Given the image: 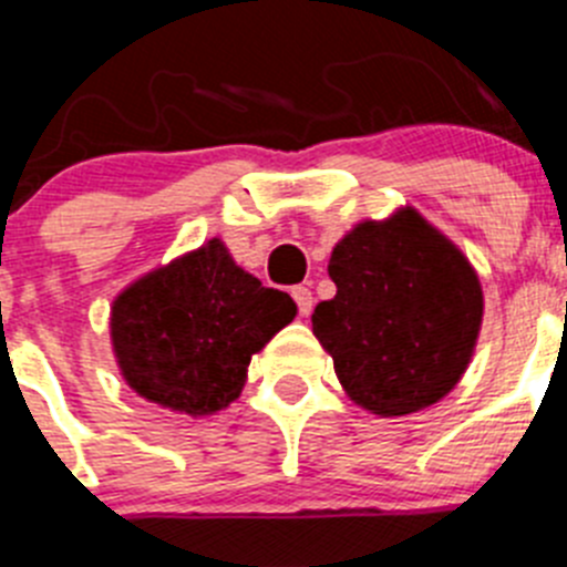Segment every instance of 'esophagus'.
<instances>
[{
    "label": "esophagus",
    "instance_id": "1",
    "mask_svg": "<svg viewBox=\"0 0 567 567\" xmlns=\"http://www.w3.org/2000/svg\"><path fill=\"white\" fill-rule=\"evenodd\" d=\"M292 298H295V303H298L300 315L312 312V303H315L312 289H309V287H292Z\"/></svg>",
    "mask_w": 567,
    "mask_h": 567
}]
</instances>
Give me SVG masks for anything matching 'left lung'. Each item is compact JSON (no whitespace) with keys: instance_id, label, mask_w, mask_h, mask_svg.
Here are the masks:
<instances>
[{"instance_id":"1","label":"left lung","mask_w":567,"mask_h":567,"mask_svg":"<svg viewBox=\"0 0 567 567\" xmlns=\"http://www.w3.org/2000/svg\"><path fill=\"white\" fill-rule=\"evenodd\" d=\"M332 300L312 329L349 398L374 414H412L452 392L483 320L468 260L414 209L365 221L334 247Z\"/></svg>"}]
</instances>
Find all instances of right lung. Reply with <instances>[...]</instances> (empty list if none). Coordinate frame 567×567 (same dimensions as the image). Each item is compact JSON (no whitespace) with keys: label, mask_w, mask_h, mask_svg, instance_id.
I'll return each mask as SVG.
<instances>
[{"label":"right lung","mask_w":567,"mask_h":567,"mask_svg":"<svg viewBox=\"0 0 567 567\" xmlns=\"http://www.w3.org/2000/svg\"><path fill=\"white\" fill-rule=\"evenodd\" d=\"M298 307L235 267L213 238L118 295L113 349L142 398L184 414H213L244 389L247 365Z\"/></svg>","instance_id":"1"}]
</instances>
